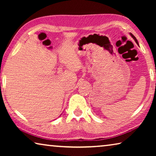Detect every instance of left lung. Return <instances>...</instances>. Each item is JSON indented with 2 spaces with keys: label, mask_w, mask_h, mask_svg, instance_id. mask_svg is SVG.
I'll return each mask as SVG.
<instances>
[{
  "label": "left lung",
  "mask_w": 156,
  "mask_h": 156,
  "mask_svg": "<svg viewBox=\"0 0 156 156\" xmlns=\"http://www.w3.org/2000/svg\"><path fill=\"white\" fill-rule=\"evenodd\" d=\"M130 35L131 36V37H132V38H133L134 39V41H136V43L137 44H138V41H137V39H136V37H135V36H134L133 35V34H131V33H130Z\"/></svg>",
  "instance_id": "8db88e82"
}]
</instances>
